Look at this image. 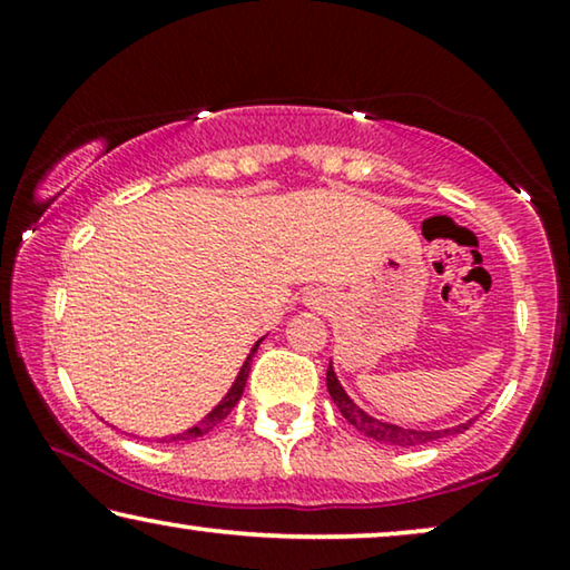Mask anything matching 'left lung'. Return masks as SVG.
<instances>
[{
	"mask_svg": "<svg viewBox=\"0 0 570 570\" xmlns=\"http://www.w3.org/2000/svg\"><path fill=\"white\" fill-rule=\"evenodd\" d=\"M326 389H330L334 404H337L342 417H345L350 425H355L357 431H361L363 435H368V439L381 441V443H392V446H423V443H431V441L446 439V435L462 433L472 423V420H470V423H462L456 428H446V431H412V428L381 423V420L365 415V412L357 407L353 400H350V396L345 394V389L340 386L337 376H334L332 365L326 368Z\"/></svg>",
	"mask_w": 570,
	"mask_h": 570,
	"instance_id": "1",
	"label": "left lung"
}]
</instances>
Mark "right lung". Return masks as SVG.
Returning a JSON list of instances; mask_svg holds the SVG:
<instances>
[{
	"label": "right lung",
	"instance_id": "1",
	"mask_svg": "<svg viewBox=\"0 0 570 570\" xmlns=\"http://www.w3.org/2000/svg\"><path fill=\"white\" fill-rule=\"evenodd\" d=\"M256 347H259V342H256L254 345V350H252V355L246 357V363H244V368H240V373L236 376V384L230 386V392L225 394V400L217 404V407L209 412V415L202 420L199 425H194V428H189V431H184V433H178V435H170V441H189V439H199V435H205V433H209L213 431V428L220 423V420H225L230 415V410L236 407L238 404V400H240V394H244V386H246V379H248V371H252V357H254V353H256ZM166 441V439H163Z\"/></svg>",
	"mask_w": 570,
	"mask_h": 570
}]
</instances>
